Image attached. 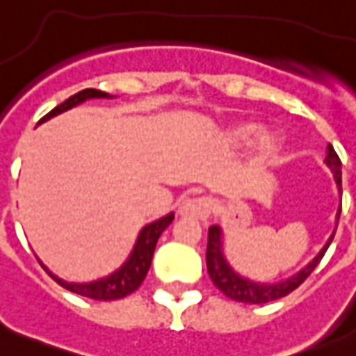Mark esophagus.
I'll use <instances>...</instances> for the list:
<instances>
[{
	"label": "esophagus",
	"mask_w": 356,
	"mask_h": 356,
	"mask_svg": "<svg viewBox=\"0 0 356 356\" xmlns=\"http://www.w3.org/2000/svg\"><path fill=\"white\" fill-rule=\"evenodd\" d=\"M212 212V201L209 197H186L179 203V214L181 216L195 218V220H207Z\"/></svg>",
	"instance_id": "esophagus-1"
}]
</instances>
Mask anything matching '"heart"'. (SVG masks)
<instances>
[{
	"label": "heart",
	"mask_w": 356,
	"mask_h": 356,
	"mask_svg": "<svg viewBox=\"0 0 356 356\" xmlns=\"http://www.w3.org/2000/svg\"><path fill=\"white\" fill-rule=\"evenodd\" d=\"M257 131V125L254 123L243 122L236 123L233 127L227 129L225 133V140H227L229 145L233 147H242V145L249 144V140ZM279 136L273 133H262L259 138L254 140V153H257V159H270L277 149H279Z\"/></svg>",
	"instance_id": "obj_1"
}]
</instances>
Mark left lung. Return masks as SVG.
<instances>
[{
	"label": "left lung",
	"mask_w": 356,
	"mask_h": 356,
	"mask_svg": "<svg viewBox=\"0 0 356 356\" xmlns=\"http://www.w3.org/2000/svg\"><path fill=\"white\" fill-rule=\"evenodd\" d=\"M325 162L329 164L332 173H334L338 190L342 192V162H340V156L337 155V151L332 149V145H329V153H327ZM340 212H342V209H340ZM340 212H338V218H340ZM220 236H222L220 227H218V225H212V227L209 229V242H207V270H209V275H211L214 286H216L220 292L225 293L227 298L238 301V303L262 305L284 298L288 293H292L296 288L301 286V284L307 281V277L316 270V266L320 264V260L323 259L327 248L331 245L334 234H332L331 240L327 242L325 248L321 249L320 254H318L305 270L299 271L298 275H293L292 279H288V281L284 282H277V284H257V282H251L248 281V279L238 277L236 273L229 268L225 259H223Z\"/></svg>",
	"instance_id": "1"
}]
</instances>
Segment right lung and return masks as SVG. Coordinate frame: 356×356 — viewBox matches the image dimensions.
<instances>
[{
    "label": "right lung",
    "instance_id": "add662e5",
    "mask_svg": "<svg viewBox=\"0 0 356 356\" xmlns=\"http://www.w3.org/2000/svg\"><path fill=\"white\" fill-rule=\"evenodd\" d=\"M88 97H108V94H105V92L102 90H96V88H85V90L77 92L74 96H70L66 102L57 105L53 111H49L40 122L53 118V116H57V114L64 113V111H68V108L75 107V105H79V103H83L85 99H88ZM172 222L173 214H168L166 218H162V220H159V222L155 223H149L147 227L142 229V233H140L138 240H136V245H134L131 259H129L116 273H113V275L107 277V279H102V281L96 282H88V284H75V282H66L63 281V279L55 277L51 271L46 270V266H44V270H46L60 286L70 290V292L79 293V296H85V298L97 299V301L122 299L125 298V296H129V293H133L134 290L144 282L145 275H147V271H149L156 240H159L162 231H164Z\"/></svg>",
    "mask_w": 356,
    "mask_h": 356
}]
</instances>
